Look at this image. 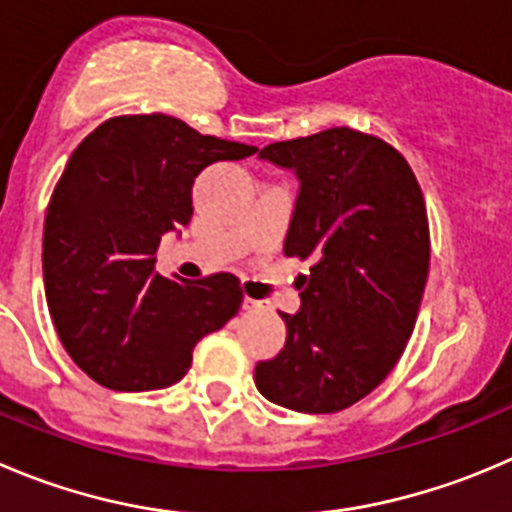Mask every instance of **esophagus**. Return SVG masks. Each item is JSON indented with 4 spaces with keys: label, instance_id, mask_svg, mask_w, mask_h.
<instances>
[{
    "label": "esophagus",
    "instance_id": "1",
    "mask_svg": "<svg viewBox=\"0 0 512 512\" xmlns=\"http://www.w3.org/2000/svg\"><path fill=\"white\" fill-rule=\"evenodd\" d=\"M243 309L246 311H264V309H269V304H266V301H259V299H243Z\"/></svg>",
    "mask_w": 512,
    "mask_h": 512
}]
</instances>
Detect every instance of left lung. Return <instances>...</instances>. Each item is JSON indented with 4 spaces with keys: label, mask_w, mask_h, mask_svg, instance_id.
<instances>
[{
    "label": "left lung",
    "mask_w": 512,
    "mask_h": 512,
    "mask_svg": "<svg viewBox=\"0 0 512 512\" xmlns=\"http://www.w3.org/2000/svg\"><path fill=\"white\" fill-rule=\"evenodd\" d=\"M299 178L284 253L311 261L286 344L256 364V387L294 412L329 415L384 382L415 329L430 269L420 183L374 135L329 128L266 145Z\"/></svg>",
    "instance_id": "1"
}]
</instances>
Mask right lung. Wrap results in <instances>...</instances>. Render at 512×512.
<instances>
[{"mask_svg":"<svg viewBox=\"0 0 512 512\" xmlns=\"http://www.w3.org/2000/svg\"><path fill=\"white\" fill-rule=\"evenodd\" d=\"M253 153L163 113L110 118L77 145L47 206L42 271L57 334L87 377L115 392L170 387L238 314L236 276L165 279L155 251L191 221L196 175Z\"/></svg>","mask_w":512,"mask_h":512,"instance_id":"right-lung-1","label":"right lung"}]
</instances>
